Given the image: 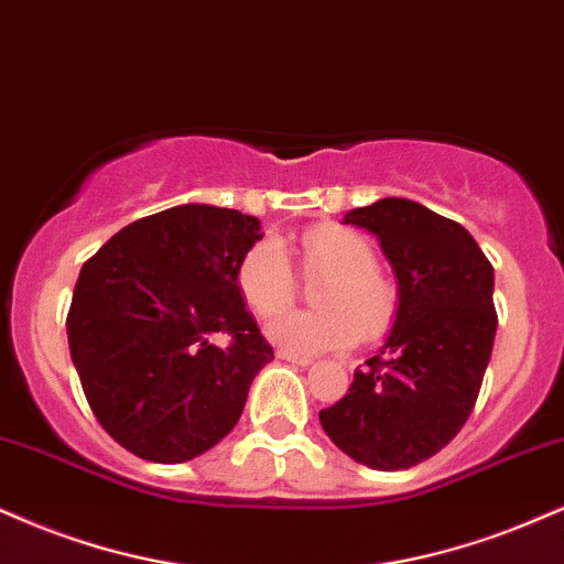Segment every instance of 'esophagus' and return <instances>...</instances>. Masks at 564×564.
Returning a JSON list of instances; mask_svg holds the SVG:
<instances>
[{
	"label": "esophagus",
	"mask_w": 564,
	"mask_h": 564,
	"mask_svg": "<svg viewBox=\"0 0 564 564\" xmlns=\"http://www.w3.org/2000/svg\"><path fill=\"white\" fill-rule=\"evenodd\" d=\"M275 357L278 359H286V362H291V365H302V368H307V365H312L310 357H302V355H296V351H289V349H278Z\"/></svg>",
	"instance_id": "1"
}]
</instances>
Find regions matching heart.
<instances>
[{
    "label": "heart",
    "mask_w": 564,
    "mask_h": 564,
    "mask_svg": "<svg viewBox=\"0 0 564 564\" xmlns=\"http://www.w3.org/2000/svg\"><path fill=\"white\" fill-rule=\"evenodd\" d=\"M304 275H325L315 286L317 310L283 312L268 336L296 355L347 349L359 336H383L397 315V286L376 268L372 243L344 226H315L300 239ZM236 286L257 317H273L294 300L296 281L286 247L273 236L254 241L236 264Z\"/></svg>",
    "instance_id": "1"
}]
</instances>
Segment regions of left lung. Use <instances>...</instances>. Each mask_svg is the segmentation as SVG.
<instances>
[{
	"label": "left lung",
	"instance_id": "obj_1",
	"mask_svg": "<svg viewBox=\"0 0 564 564\" xmlns=\"http://www.w3.org/2000/svg\"><path fill=\"white\" fill-rule=\"evenodd\" d=\"M344 223L381 241L399 307L381 351L321 423L355 463L406 470L444 449L476 406L497 336L494 268L459 223L417 202L386 196Z\"/></svg>",
	"mask_w": 564,
	"mask_h": 564
}]
</instances>
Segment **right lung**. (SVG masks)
I'll return each mask as SVG.
<instances>
[{
  "label": "right lung",
  "instance_id": "right-lung-1",
  "mask_svg": "<svg viewBox=\"0 0 564 564\" xmlns=\"http://www.w3.org/2000/svg\"><path fill=\"white\" fill-rule=\"evenodd\" d=\"M239 209L178 205L131 223L80 268L67 344L88 406L149 463H186L239 423L249 386L273 359L236 286L260 241ZM228 333V348L208 336Z\"/></svg>",
  "mask_w": 564,
  "mask_h": 564
}]
</instances>
